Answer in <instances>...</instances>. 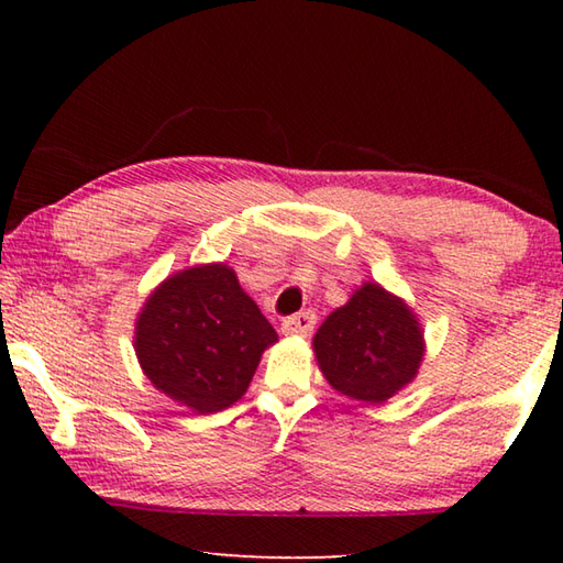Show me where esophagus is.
I'll use <instances>...</instances> for the list:
<instances>
[{
	"mask_svg": "<svg viewBox=\"0 0 563 563\" xmlns=\"http://www.w3.org/2000/svg\"><path fill=\"white\" fill-rule=\"evenodd\" d=\"M312 328H316V312L312 310H305V312H295V316L285 318L280 330L285 332V335H310Z\"/></svg>",
	"mask_w": 563,
	"mask_h": 563,
	"instance_id": "obj_1",
	"label": "esophagus"
}]
</instances>
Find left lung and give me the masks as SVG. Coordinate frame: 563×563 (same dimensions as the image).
<instances>
[{"instance_id":"left-lung-1","label":"left lung","mask_w":563,"mask_h":563,"mask_svg":"<svg viewBox=\"0 0 563 563\" xmlns=\"http://www.w3.org/2000/svg\"><path fill=\"white\" fill-rule=\"evenodd\" d=\"M318 365L338 393L379 405L417 377L424 357L415 312L383 285L365 283L312 338Z\"/></svg>"}]
</instances>
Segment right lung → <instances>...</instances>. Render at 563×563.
<instances>
[{
    "instance_id": "obj_1",
    "label": "right lung",
    "mask_w": 563,
    "mask_h": 563,
    "mask_svg": "<svg viewBox=\"0 0 563 563\" xmlns=\"http://www.w3.org/2000/svg\"><path fill=\"white\" fill-rule=\"evenodd\" d=\"M136 357L156 389L198 415L245 395L278 335L223 263L170 275L136 320Z\"/></svg>"
}]
</instances>
